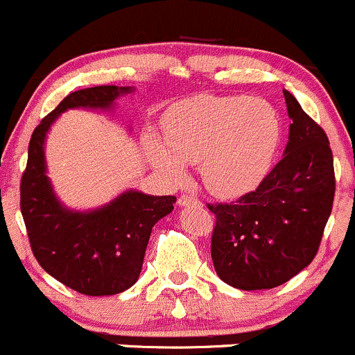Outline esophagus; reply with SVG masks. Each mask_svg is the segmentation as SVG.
Masks as SVG:
<instances>
[{"mask_svg": "<svg viewBox=\"0 0 355 355\" xmlns=\"http://www.w3.org/2000/svg\"><path fill=\"white\" fill-rule=\"evenodd\" d=\"M178 203L181 207H184V205H189V203H200V200L196 198V196L186 195V193H182V195L178 198Z\"/></svg>", "mask_w": 355, "mask_h": 355, "instance_id": "1", "label": "esophagus"}]
</instances>
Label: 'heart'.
Segmentation results:
<instances>
[{
    "mask_svg": "<svg viewBox=\"0 0 355 355\" xmlns=\"http://www.w3.org/2000/svg\"><path fill=\"white\" fill-rule=\"evenodd\" d=\"M166 143L150 136V160L173 179L186 164H200L207 188L217 196H240L264 179L279 145L282 122L261 98L202 96L174 103L164 115Z\"/></svg>",
    "mask_w": 355,
    "mask_h": 355,
    "instance_id": "1",
    "label": "heart"
}]
</instances>
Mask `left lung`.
<instances>
[{
    "instance_id": "obj_1",
    "label": "left lung",
    "mask_w": 355,
    "mask_h": 355,
    "mask_svg": "<svg viewBox=\"0 0 355 355\" xmlns=\"http://www.w3.org/2000/svg\"><path fill=\"white\" fill-rule=\"evenodd\" d=\"M283 93L292 119L283 159L257 189L236 202L207 205L216 214L214 268L224 283L240 290L275 288L307 268L335 198L328 136L292 93Z\"/></svg>"
}]
</instances>
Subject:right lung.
<instances>
[{
  "label": "right lung",
  "instance_id": "1",
  "mask_svg": "<svg viewBox=\"0 0 355 355\" xmlns=\"http://www.w3.org/2000/svg\"><path fill=\"white\" fill-rule=\"evenodd\" d=\"M129 91L94 86L63 98L34 129L20 181V210L34 257L48 275L83 295H115L138 282L152 227L173 212L176 196L128 191L93 212L67 210L44 174V138L67 108H110Z\"/></svg>",
  "mask_w": 355,
  "mask_h": 355
}]
</instances>
